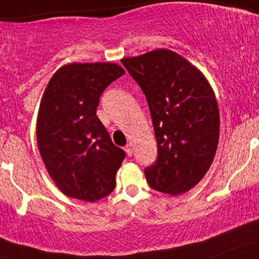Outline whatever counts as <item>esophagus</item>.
<instances>
[{"label": "esophagus", "mask_w": 259, "mask_h": 259, "mask_svg": "<svg viewBox=\"0 0 259 259\" xmlns=\"http://www.w3.org/2000/svg\"><path fill=\"white\" fill-rule=\"evenodd\" d=\"M124 150H125V152H126L127 156H129V157L133 156V146H132V144H127L126 146H125V148H124Z\"/></svg>", "instance_id": "1"}]
</instances>
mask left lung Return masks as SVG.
Returning <instances> with one entry per match:
<instances>
[{
    "label": "left lung",
    "mask_w": 259,
    "mask_h": 259,
    "mask_svg": "<svg viewBox=\"0 0 259 259\" xmlns=\"http://www.w3.org/2000/svg\"><path fill=\"white\" fill-rule=\"evenodd\" d=\"M147 100L157 159L145 168L153 190L189 191L212 164L219 140V109L209 84L185 58L156 50L121 59Z\"/></svg>",
    "instance_id": "1"
}]
</instances>
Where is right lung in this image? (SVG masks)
I'll list each match as a JSON object with an SVG mask.
<instances>
[{
	"label": "right lung",
	"instance_id": "add662e5",
	"mask_svg": "<svg viewBox=\"0 0 259 259\" xmlns=\"http://www.w3.org/2000/svg\"><path fill=\"white\" fill-rule=\"evenodd\" d=\"M124 69L112 63H72L50 80L41 100L36 138L47 171L64 195L95 202L115 187L125 152L96 115L100 97Z\"/></svg>",
	"mask_w": 259,
	"mask_h": 259
}]
</instances>
